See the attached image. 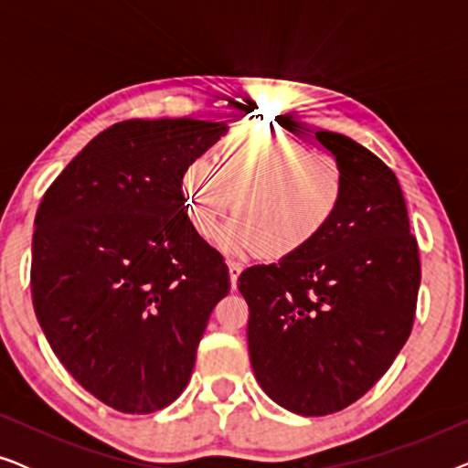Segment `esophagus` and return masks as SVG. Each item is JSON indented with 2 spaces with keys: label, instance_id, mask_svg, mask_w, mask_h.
<instances>
[{
  "label": "esophagus",
  "instance_id": "esophagus-1",
  "mask_svg": "<svg viewBox=\"0 0 468 468\" xmlns=\"http://www.w3.org/2000/svg\"><path fill=\"white\" fill-rule=\"evenodd\" d=\"M228 271H229V283H232V287L236 290V283H239V277L242 272V264L240 261H228Z\"/></svg>",
  "mask_w": 468,
  "mask_h": 468
}]
</instances>
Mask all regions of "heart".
<instances>
[{"instance_id":"1","label":"heart","mask_w":468,"mask_h":468,"mask_svg":"<svg viewBox=\"0 0 468 468\" xmlns=\"http://www.w3.org/2000/svg\"><path fill=\"white\" fill-rule=\"evenodd\" d=\"M183 196L197 234L221 236L228 251L290 258L324 236L347 194L343 164L292 138L234 133L223 143L219 165L196 157L183 172ZM239 204L236 205L235 200Z\"/></svg>"}]
</instances>
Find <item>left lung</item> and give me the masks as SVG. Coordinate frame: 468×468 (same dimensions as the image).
<instances>
[{
  "mask_svg": "<svg viewBox=\"0 0 468 468\" xmlns=\"http://www.w3.org/2000/svg\"><path fill=\"white\" fill-rule=\"evenodd\" d=\"M315 138L347 176L336 219L304 251L239 277L255 379L298 415L341 411L386 375L411 335L421 279L394 172L343 133Z\"/></svg>",
  "mask_w": 468,
  "mask_h": 468,
  "instance_id": "obj_1",
  "label": "left lung"
}]
</instances>
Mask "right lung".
Returning a JSON list of instances; mask_svg holds the SVG:
<instances>
[{"instance_id":"add662e5","label":"right lung","mask_w":468,"mask_h":468,"mask_svg":"<svg viewBox=\"0 0 468 468\" xmlns=\"http://www.w3.org/2000/svg\"><path fill=\"white\" fill-rule=\"evenodd\" d=\"M226 121L130 119L98 133L36 213L31 298L55 356L121 413L168 407L229 292L223 255L185 213L183 172Z\"/></svg>"}]
</instances>
